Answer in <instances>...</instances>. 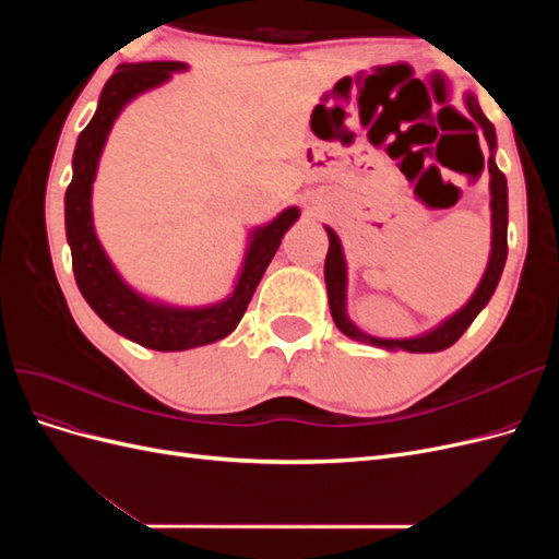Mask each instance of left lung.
<instances>
[{"instance_id": "obj_1", "label": "left lung", "mask_w": 559, "mask_h": 559, "mask_svg": "<svg viewBox=\"0 0 559 559\" xmlns=\"http://www.w3.org/2000/svg\"><path fill=\"white\" fill-rule=\"evenodd\" d=\"M464 105L468 114L473 116L483 128V134L489 146V158H487V170H489V210H492V247H489V261L485 273L476 286V292L464 302V306L456 310L454 314L445 317L441 324H436L433 329L413 335V337H378L361 331L347 314V261H345V251L343 242L337 238L335 230L326 228L329 235V253H326V263H324V280H326V292H329V308L331 317L335 321V326L341 329L347 337L357 343L373 345L380 349L389 352H415V354H425V352H441L448 349L460 341L462 333L471 326V321L480 314V310L487 306L489 298H492L497 284L501 280L503 265H506V253H509V242H506V230H509V186H506V177L497 167L495 154H497V132L495 126L487 121V116L483 114L478 97L473 93H464Z\"/></svg>"}]
</instances>
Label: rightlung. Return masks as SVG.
I'll return each instance as SVG.
<instances>
[{
  "instance_id": "add662e5",
  "label": "right lung",
  "mask_w": 559,
  "mask_h": 559,
  "mask_svg": "<svg viewBox=\"0 0 559 559\" xmlns=\"http://www.w3.org/2000/svg\"><path fill=\"white\" fill-rule=\"evenodd\" d=\"M186 70L189 64L177 60L123 62L116 67V72L99 93L95 116L79 134L72 158L74 175L64 193V233L67 245L72 249V267L81 296L111 331L156 352L202 347L222 341L238 329L284 233L300 216L298 207H286L273 222L253 228L233 292L210 306L181 308L146 298L118 275L93 226V181L97 165L116 118L132 99L163 86L173 74Z\"/></svg>"
}]
</instances>
